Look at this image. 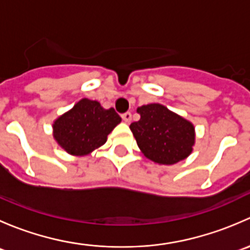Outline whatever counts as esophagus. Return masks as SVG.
Masks as SVG:
<instances>
[{"label":"esophagus","mask_w":250,"mask_h":250,"mask_svg":"<svg viewBox=\"0 0 250 250\" xmlns=\"http://www.w3.org/2000/svg\"><path fill=\"white\" fill-rule=\"evenodd\" d=\"M122 118H123V121H125V122L129 123V122H130V120H132V113H130V112H125V113H123V115H122Z\"/></svg>","instance_id":"1"}]
</instances>
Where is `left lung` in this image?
<instances>
[{
	"mask_svg": "<svg viewBox=\"0 0 250 250\" xmlns=\"http://www.w3.org/2000/svg\"><path fill=\"white\" fill-rule=\"evenodd\" d=\"M138 122L129 125L141 152L158 165H175L192 152L195 127L161 104L138 107Z\"/></svg>",
	"mask_w": 250,
	"mask_h": 250,
	"instance_id": "8db88e82",
	"label": "left lung"
}]
</instances>
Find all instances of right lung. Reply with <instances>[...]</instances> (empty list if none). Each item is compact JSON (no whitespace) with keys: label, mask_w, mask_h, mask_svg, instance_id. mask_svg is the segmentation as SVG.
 Segmentation results:
<instances>
[{"label":"right lung","mask_w":250,"mask_h":250,"mask_svg":"<svg viewBox=\"0 0 250 250\" xmlns=\"http://www.w3.org/2000/svg\"><path fill=\"white\" fill-rule=\"evenodd\" d=\"M118 123L121 117L112 107L106 110L97 100L83 98L54 121L53 135L67 153L85 156L104 145Z\"/></svg>","instance_id":"right-lung-1"}]
</instances>
